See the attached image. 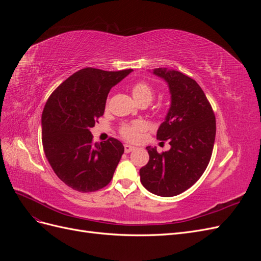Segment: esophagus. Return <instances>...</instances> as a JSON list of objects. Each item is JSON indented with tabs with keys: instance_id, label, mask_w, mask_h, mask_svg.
<instances>
[{
	"instance_id": "34e87169",
	"label": "esophagus",
	"mask_w": 261,
	"mask_h": 261,
	"mask_svg": "<svg viewBox=\"0 0 261 261\" xmlns=\"http://www.w3.org/2000/svg\"><path fill=\"white\" fill-rule=\"evenodd\" d=\"M134 149H135V147H134V146H130V145H127V144L124 145V151H125L126 153L132 152Z\"/></svg>"
}]
</instances>
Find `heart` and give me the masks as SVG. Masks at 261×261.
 Wrapping results in <instances>:
<instances>
[{"instance_id": "obj_1", "label": "heart", "mask_w": 261, "mask_h": 261, "mask_svg": "<svg viewBox=\"0 0 261 261\" xmlns=\"http://www.w3.org/2000/svg\"><path fill=\"white\" fill-rule=\"evenodd\" d=\"M132 94L138 103L147 102L149 105L154 96V90L151 86L146 82H137L132 87ZM147 125L143 121H134L121 125L120 134L123 138L128 141H136L140 138L141 133L146 130Z\"/></svg>"}]
</instances>
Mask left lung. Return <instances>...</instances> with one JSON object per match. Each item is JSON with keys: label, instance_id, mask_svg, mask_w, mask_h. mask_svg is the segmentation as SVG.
Listing matches in <instances>:
<instances>
[{"label": "left lung", "instance_id": "left-lung-1", "mask_svg": "<svg viewBox=\"0 0 261 261\" xmlns=\"http://www.w3.org/2000/svg\"><path fill=\"white\" fill-rule=\"evenodd\" d=\"M167 82L171 107L156 138L169 140L171 149L159 153L147 147L149 161L139 170L144 187L158 196L172 197L192 187L211 159L216 138V116L206 94L193 78L177 70L155 68Z\"/></svg>", "mask_w": 261, "mask_h": 261}]
</instances>
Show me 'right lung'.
<instances>
[{
    "instance_id": "1",
    "label": "right lung",
    "mask_w": 261,
    "mask_h": 261,
    "mask_svg": "<svg viewBox=\"0 0 261 261\" xmlns=\"http://www.w3.org/2000/svg\"><path fill=\"white\" fill-rule=\"evenodd\" d=\"M132 70L83 68L46 101L41 118L44 153L55 174L75 191H99L113 177L124 146L112 137L93 143L90 128L103 115L110 90Z\"/></svg>"
}]
</instances>
